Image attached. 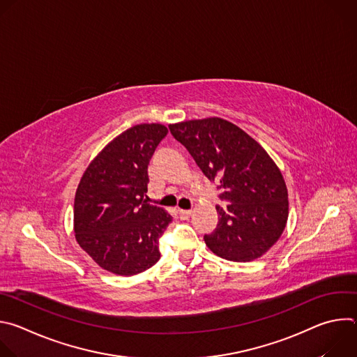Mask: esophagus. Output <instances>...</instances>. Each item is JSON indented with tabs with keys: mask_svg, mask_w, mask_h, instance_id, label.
I'll return each mask as SVG.
<instances>
[{
	"mask_svg": "<svg viewBox=\"0 0 357 357\" xmlns=\"http://www.w3.org/2000/svg\"><path fill=\"white\" fill-rule=\"evenodd\" d=\"M190 215H192V211H183V209H181V211H179V216H181V219H188Z\"/></svg>",
	"mask_w": 357,
	"mask_h": 357,
	"instance_id": "obj_1",
	"label": "esophagus"
}]
</instances>
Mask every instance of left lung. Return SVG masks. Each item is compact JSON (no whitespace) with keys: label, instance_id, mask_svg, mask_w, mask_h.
Here are the masks:
<instances>
[{"label":"left lung","instance_id":"left-lung-1","mask_svg":"<svg viewBox=\"0 0 357 357\" xmlns=\"http://www.w3.org/2000/svg\"><path fill=\"white\" fill-rule=\"evenodd\" d=\"M169 130L229 203L216 206L219 223L203 237L206 245L229 261L261 257L281 237L288 219L287 185L267 151L219 117L169 124Z\"/></svg>","mask_w":357,"mask_h":357}]
</instances>
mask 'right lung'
Masks as SVG:
<instances>
[{
	"instance_id": "right-lung-1",
	"label": "right lung",
	"mask_w": 357,
	"mask_h": 357,
	"mask_svg": "<svg viewBox=\"0 0 357 357\" xmlns=\"http://www.w3.org/2000/svg\"><path fill=\"white\" fill-rule=\"evenodd\" d=\"M167 134L162 124H138L126 130L98 152L79 182L75 236L106 271L135 275L161 257L158 240L172 216L149 205L144 196L149 160Z\"/></svg>"
}]
</instances>
